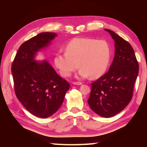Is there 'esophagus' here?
Returning <instances> with one entry per match:
<instances>
[{"label": "esophagus", "instance_id": "obj_1", "mask_svg": "<svg viewBox=\"0 0 147 147\" xmlns=\"http://www.w3.org/2000/svg\"><path fill=\"white\" fill-rule=\"evenodd\" d=\"M73 84L74 85H81V84H82V83L80 82H73Z\"/></svg>", "mask_w": 147, "mask_h": 147}]
</instances>
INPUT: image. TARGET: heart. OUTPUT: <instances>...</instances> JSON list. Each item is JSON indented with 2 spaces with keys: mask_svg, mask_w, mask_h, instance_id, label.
<instances>
[{
  "mask_svg": "<svg viewBox=\"0 0 147 147\" xmlns=\"http://www.w3.org/2000/svg\"><path fill=\"white\" fill-rule=\"evenodd\" d=\"M110 56V47L106 41L76 38L66 45L64 53L56 54L54 63L63 77L69 76L79 67L82 77L96 79L106 72Z\"/></svg>",
  "mask_w": 147,
  "mask_h": 147,
  "instance_id": "obj_1",
  "label": "heart"
}]
</instances>
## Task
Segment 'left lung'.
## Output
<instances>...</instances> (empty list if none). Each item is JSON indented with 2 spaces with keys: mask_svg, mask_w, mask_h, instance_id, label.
I'll return each instance as SVG.
<instances>
[{
  "mask_svg": "<svg viewBox=\"0 0 147 147\" xmlns=\"http://www.w3.org/2000/svg\"><path fill=\"white\" fill-rule=\"evenodd\" d=\"M105 30L115 41V56L109 71L91 84L88 102L94 112L111 117L125 108L132 98L139 64L131 45L110 30Z\"/></svg>",
  "mask_w": 147,
  "mask_h": 147,
  "instance_id": "1",
  "label": "left lung"
}]
</instances>
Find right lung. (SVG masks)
<instances>
[{"instance_id": "add662e5", "label": "right lung", "mask_w": 147, "mask_h": 147, "mask_svg": "<svg viewBox=\"0 0 147 147\" xmlns=\"http://www.w3.org/2000/svg\"><path fill=\"white\" fill-rule=\"evenodd\" d=\"M56 34L41 33L21 45L11 65L17 98L29 112L41 118L51 116L63 103L70 84L44 61H34V56L47 47Z\"/></svg>"}]
</instances>
